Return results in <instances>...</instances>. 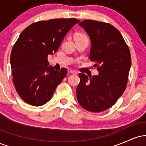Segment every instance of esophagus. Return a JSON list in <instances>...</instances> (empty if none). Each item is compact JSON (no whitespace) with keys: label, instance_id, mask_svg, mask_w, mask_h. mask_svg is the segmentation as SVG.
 Masks as SVG:
<instances>
[{"label":"esophagus","instance_id":"1","mask_svg":"<svg viewBox=\"0 0 146 146\" xmlns=\"http://www.w3.org/2000/svg\"><path fill=\"white\" fill-rule=\"evenodd\" d=\"M68 73H73V74H76V72L75 71H73V70H71V69H70V68H68Z\"/></svg>","mask_w":146,"mask_h":146}]
</instances>
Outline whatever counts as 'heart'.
Wrapping results in <instances>:
<instances>
[{"mask_svg": "<svg viewBox=\"0 0 146 146\" xmlns=\"http://www.w3.org/2000/svg\"><path fill=\"white\" fill-rule=\"evenodd\" d=\"M84 36H86L84 34H83V33H76L75 34V37H84Z\"/></svg>", "mask_w": 146, "mask_h": 146, "instance_id": "obj_1", "label": "heart"}]
</instances>
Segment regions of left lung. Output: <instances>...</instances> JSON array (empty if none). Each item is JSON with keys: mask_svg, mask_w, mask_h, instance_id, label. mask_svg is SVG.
<instances>
[{"mask_svg": "<svg viewBox=\"0 0 146 146\" xmlns=\"http://www.w3.org/2000/svg\"><path fill=\"white\" fill-rule=\"evenodd\" d=\"M90 39V60L99 74L80 73L76 89L78 101L88 111L98 113L115 104L126 88L131 56L119 31L113 25L92 20L79 24Z\"/></svg>", "mask_w": 146, "mask_h": 146, "instance_id": "left-lung-1", "label": "left lung"}]
</instances>
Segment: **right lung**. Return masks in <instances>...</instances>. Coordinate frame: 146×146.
Returning a JSON list of instances; mask_svg holds the SVG:
<instances>
[{
    "instance_id": "obj_1",
    "label": "right lung",
    "mask_w": 146,
    "mask_h": 146,
    "mask_svg": "<svg viewBox=\"0 0 146 146\" xmlns=\"http://www.w3.org/2000/svg\"><path fill=\"white\" fill-rule=\"evenodd\" d=\"M79 22L75 18L39 21L21 33L11 50L10 64L15 88L26 103L40 106L51 100L67 70L56 71L48 66V56L58 51L66 33Z\"/></svg>"
}]
</instances>
